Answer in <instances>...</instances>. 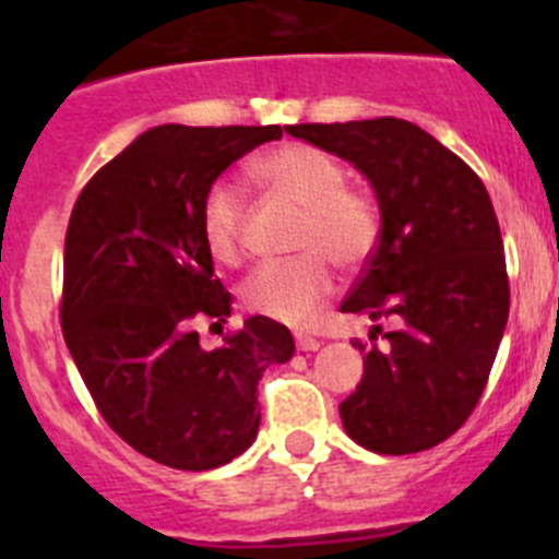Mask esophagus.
<instances>
[{"mask_svg": "<svg viewBox=\"0 0 559 559\" xmlns=\"http://www.w3.org/2000/svg\"><path fill=\"white\" fill-rule=\"evenodd\" d=\"M322 347V341L313 338V335H302L296 333V349H302V353H313V349Z\"/></svg>", "mask_w": 559, "mask_h": 559, "instance_id": "esophagus-1", "label": "esophagus"}]
</instances>
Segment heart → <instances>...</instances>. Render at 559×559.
I'll use <instances>...</instances> for the list:
<instances>
[{"instance_id": "heart-1", "label": "heart", "mask_w": 559, "mask_h": 559, "mask_svg": "<svg viewBox=\"0 0 559 559\" xmlns=\"http://www.w3.org/2000/svg\"><path fill=\"white\" fill-rule=\"evenodd\" d=\"M257 181L274 195L302 206L296 221L290 260L257 265L240 285V299L257 316L283 324H308L335 290V265L358 269L374 254L380 240L378 201L347 185V170L322 147L288 142L251 165ZM243 190L229 179L212 181L201 204V235L218 263H240L246 246Z\"/></svg>"}]
</instances>
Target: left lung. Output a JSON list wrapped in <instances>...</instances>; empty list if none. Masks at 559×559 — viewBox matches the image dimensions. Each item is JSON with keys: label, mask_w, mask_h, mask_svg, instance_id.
I'll return each instance as SVG.
<instances>
[{"label": "left lung", "mask_w": 559, "mask_h": 559, "mask_svg": "<svg viewBox=\"0 0 559 559\" xmlns=\"http://www.w3.org/2000/svg\"><path fill=\"white\" fill-rule=\"evenodd\" d=\"M285 131L353 162L380 206L378 249L341 310L397 319L400 328L383 335L386 349L353 341L367 349L364 378L338 406L341 423L374 453L428 451L478 406L510 316L507 257L487 187L406 120L305 122Z\"/></svg>", "instance_id": "1"}]
</instances>
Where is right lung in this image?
Instances as JSON below:
<instances>
[{"label": "right lung", "instance_id": "add662e5", "mask_svg": "<svg viewBox=\"0 0 559 559\" xmlns=\"http://www.w3.org/2000/svg\"><path fill=\"white\" fill-rule=\"evenodd\" d=\"M280 126L145 131L86 181L63 243L61 330L97 412L133 451L176 471H212L251 445L257 383L294 355L285 324L251 316L204 349L192 322L221 328L229 290L201 235L210 185Z\"/></svg>", "mask_w": 559, "mask_h": 559}]
</instances>
